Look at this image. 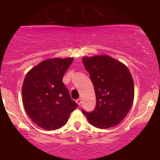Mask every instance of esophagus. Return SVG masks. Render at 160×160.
<instances>
[{
  "label": "esophagus",
  "mask_w": 160,
  "mask_h": 160,
  "mask_svg": "<svg viewBox=\"0 0 160 160\" xmlns=\"http://www.w3.org/2000/svg\"><path fill=\"white\" fill-rule=\"evenodd\" d=\"M76 102L77 103V104H78L79 106H80V104H81V100H80V99H77V101H76Z\"/></svg>",
  "instance_id": "obj_1"
}]
</instances>
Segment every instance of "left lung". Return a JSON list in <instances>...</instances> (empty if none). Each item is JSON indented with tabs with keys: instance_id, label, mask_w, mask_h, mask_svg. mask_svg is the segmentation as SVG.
<instances>
[{
	"instance_id": "1",
	"label": "left lung",
	"mask_w": 160,
	"mask_h": 160,
	"mask_svg": "<svg viewBox=\"0 0 160 160\" xmlns=\"http://www.w3.org/2000/svg\"><path fill=\"white\" fill-rule=\"evenodd\" d=\"M90 73L96 94V107L83 113L88 122L99 128L118 125L125 118L134 101V82L128 67L107 55L82 59Z\"/></svg>"
}]
</instances>
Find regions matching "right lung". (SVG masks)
Returning <instances> with one entry per match:
<instances>
[{"label": "right lung", "mask_w": 160, "mask_h": 160, "mask_svg": "<svg viewBox=\"0 0 160 160\" xmlns=\"http://www.w3.org/2000/svg\"><path fill=\"white\" fill-rule=\"evenodd\" d=\"M73 58L46 59L27 72L22 85V101L34 123L46 130L60 128L78 104L62 83Z\"/></svg>", "instance_id": "add662e5"}]
</instances>
